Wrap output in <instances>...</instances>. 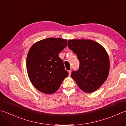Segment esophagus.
Returning <instances> with one entry per match:
<instances>
[{
	"mask_svg": "<svg viewBox=\"0 0 126 126\" xmlns=\"http://www.w3.org/2000/svg\"><path fill=\"white\" fill-rule=\"evenodd\" d=\"M71 70H69V71H68V73H69V75H70V74H71Z\"/></svg>",
	"mask_w": 126,
	"mask_h": 126,
	"instance_id": "obj_1",
	"label": "esophagus"
}]
</instances>
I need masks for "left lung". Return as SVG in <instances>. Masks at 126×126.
<instances>
[{"mask_svg": "<svg viewBox=\"0 0 126 126\" xmlns=\"http://www.w3.org/2000/svg\"><path fill=\"white\" fill-rule=\"evenodd\" d=\"M68 46L80 62L79 69L72 71L71 78L83 91L94 92L103 84L109 74L107 52L102 46L91 40H69Z\"/></svg>", "mask_w": 126, "mask_h": 126, "instance_id": "8db88e82", "label": "left lung"}]
</instances>
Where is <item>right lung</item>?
<instances>
[{
    "mask_svg": "<svg viewBox=\"0 0 126 126\" xmlns=\"http://www.w3.org/2000/svg\"><path fill=\"white\" fill-rule=\"evenodd\" d=\"M67 46V40L48 38L35 43L27 57V70L29 79L37 90L52 94L58 90L68 76L63 61L58 55Z\"/></svg>",
    "mask_w": 126,
    "mask_h": 126,
    "instance_id": "obj_1",
    "label": "right lung"
}]
</instances>
